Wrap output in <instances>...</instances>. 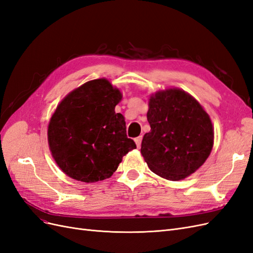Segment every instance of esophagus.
<instances>
[{
    "mask_svg": "<svg viewBox=\"0 0 253 253\" xmlns=\"http://www.w3.org/2000/svg\"><path fill=\"white\" fill-rule=\"evenodd\" d=\"M134 140H135V143H136V145H137V148H140V147H141V141H142V136L136 137V138H135Z\"/></svg>",
    "mask_w": 253,
    "mask_h": 253,
    "instance_id": "obj_1",
    "label": "esophagus"
}]
</instances>
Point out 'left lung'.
Segmentation results:
<instances>
[{
	"mask_svg": "<svg viewBox=\"0 0 253 253\" xmlns=\"http://www.w3.org/2000/svg\"><path fill=\"white\" fill-rule=\"evenodd\" d=\"M149 106L151 131L143 136L141 155L160 177L186 178L211 153L214 133L209 115L178 88L158 91L150 98Z\"/></svg>",
	"mask_w": 253,
	"mask_h": 253,
	"instance_id": "obj_1",
	"label": "left lung"
}]
</instances>
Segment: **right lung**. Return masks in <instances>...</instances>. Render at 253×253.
I'll return each mask as SVG.
<instances>
[{"mask_svg": "<svg viewBox=\"0 0 253 253\" xmlns=\"http://www.w3.org/2000/svg\"><path fill=\"white\" fill-rule=\"evenodd\" d=\"M121 93L105 79L91 80L68 94L48 126L53 159L67 176L83 182L111 177L122 157L136 149L115 106Z\"/></svg>", "mask_w": 253, "mask_h": 253, "instance_id": "1", "label": "right lung"}]
</instances>
